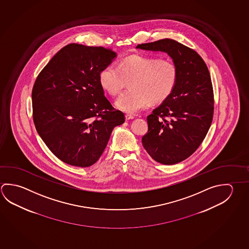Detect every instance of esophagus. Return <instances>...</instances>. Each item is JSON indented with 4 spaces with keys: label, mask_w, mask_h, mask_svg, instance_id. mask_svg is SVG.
I'll list each match as a JSON object with an SVG mask.
<instances>
[{
    "label": "esophagus",
    "mask_w": 249,
    "mask_h": 249,
    "mask_svg": "<svg viewBox=\"0 0 249 249\" xmlns=\"http://www.w3.org/2000/svg\"><path fill=\"white\" fill-rule=\"evenodd\" d=\"M125 118H126V121H129V120H133L134 116L131 115V114H126V115H125Z\"/></svg>",
    "instance_id": "obj_1"
}]
</instances>
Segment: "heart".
<instances>
[{"mask_svg": "<svg viewBox=\"0 0 249 249\" xmlns=\"http://www.w3.org/2000/svg\"><path fill=\"white\" fill-rule=\"evenodd\" d=\"M178 70L170 59L143 55L123 58L118 66L111 64L99 75L101 88L115 96L123 90L126 80L129 88L115 101V107L127 114H135L151 102L160 103L174 91Z\"/></svg>", "mask_w": 249, "mask_h": 249, "instance_id": "1", "label": "heart"}]
</instances>
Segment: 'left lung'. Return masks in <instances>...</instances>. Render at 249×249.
Instances as JSON below:
<instances>
[{
    "label": "left lung",
    "mask_w": 249,
    "mask_h": 249,
    "mask_svg": "<svg viewBox=\"0 0 249 249\" xmlns=\"http://www.w3.org/2000/svg\"><path fill=\"white\" fill-rule=\"evenodd\" d=\"M136 49L163 52L178 70L174 91L147 117L142 145L155 161L178 163L195 152L205 139L213 116V90L203 58L173 39L138 44Z\"/></svg>",
    "instance_id": "1"
}]
</instances>
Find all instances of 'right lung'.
<instances>
[{"instance_id":"add662e5","label":"right lung","mask_w":249,"mask_h":249,"mask_svg":"<svg viewBox=\"0 0 249 249\" xmlns=\"http://www.w3.org/2000/svg\"><path fill=\"white\" fill-rule=\"evenodd\" d=\"M117 54L111 49L70 44L41 71L32 89L36 129L61 161L89 167L101 157L114 126L125 122L99 81Z\"/></svg>"}]
</instances>
